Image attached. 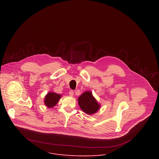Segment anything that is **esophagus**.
I'll return each mask as SVG.
<instances>
[{
	"mask_svg": "<svg viewBox=\"0 0 159 159\" xmlns=\"http://www.w3.org/2000/svg\"><path fill=\"white\" fill-rule=\"evenodd\" d=\"M69 96H70V97H73V96H74V93L73 90H70V91H69Z\"/></svg>",
	"mask_w": 159,
	"mask_h": 159,
	"instance_id": "esophagus-1",
	"label": "esophagus"
}]
</instances>
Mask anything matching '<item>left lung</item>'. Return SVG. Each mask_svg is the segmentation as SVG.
I'll return each instance as SVG.
<instances>
[{"instance_id": "1", "label": "left lung", "mask_w": 159, "mask_h": 159, "mask_svg": "<svg viewBox=\"0 0 159 159\" xmlns=\"http://www.w3.org/2000/svg\"><path fill=\"white\" fill-rule=\"evenodd\" d=\"M78 103L80 109L87 115H93L100 109V104L93 96L91 92L84 93L79 98Z\"/></svg>"}]
</instances>
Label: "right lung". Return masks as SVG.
<instances>
[{
  "mask_svg": "<svg viewBox=\"0 0 159 159\" xmlns=\"http://www.w3.org/2000/svg\"><path fill=\"white\" fill-rule=\"evenodd\" d=\"M61 97V96L60 94H58L55 93L50 92L44 98V104L46 105L48 107L52 108L58 103Z\"/></svg>",
  "mask_w": 159,
  "mask_h": 159,
  "instance_id": "right-lung-1",
  "label": "right lung"
}]
</instances>
